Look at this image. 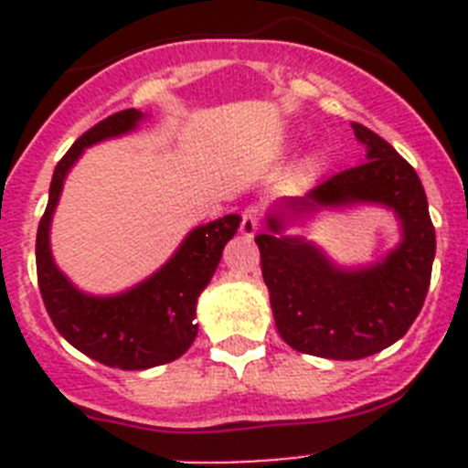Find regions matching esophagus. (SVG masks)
I'll list each match as a JSON object with an SVG mask.
<instances>
[{
	"label": "esophagus",
	"mask_w": 468,
	"mask_h": 468,
	"mask_svg": "<svg viewBox=\"0 0 468 468\" xmlns=\"http://www.w3.org/2000/svg\"><path fill=\"white\" fill-rule=\"evenodd\" d=\"M260 225H262V220H260V213L258 208H246L241 215V234L246 239H253L255 234L260 231Z\"/></svg>",
	"instance_id": "esophagus-1"
}]
</instances>
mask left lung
Masks as SVG:
<instances>
[{"label": "left lung", "mask_w": 468, "mask_h": 468, "mask_svg": "<svg viewBox=\"0 0 468 468\" xmlns=\"http://www.w3.org/2000/svg\"><path fill=\"white\" fill-rule=\"evenodd\" d=\"M366 147L361 166L285 198L255 237L271 312L288 346L333 361L373 356L399 342L420 314L431 281L436 231L415 168L384 138L351 123ZM382 205L397 215L401 241L379 263L340 268L315 244L288 238L284 225L324 207Z\"/></svg>", "instance_id": "left-lung-1"}]
</instances>
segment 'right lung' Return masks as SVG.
<instances>
[{"mask_svg": "<svg viewBox=\"0 0 468 468\" xmlns=\"http://www.w3.org/2000/svg\"><path fill=\"white\" fill-rule=\"evenodd\" d=\"M144 117L140 110L117 112L69 147L53 171L48 204L37 229V279L56 330L89 358L122 370L171 363L192 346L198 330L197 300L241 222V215L231 213L194 227L166 264L117 295H89L58 270L51 253V220L69 168L86 147L131 133Z\"/></svg>", "mask_w": 468, "mask_h": 468, "instance_id": "obj_1", "label": "right lung"}]
</instances>
